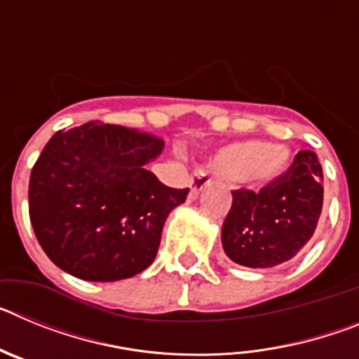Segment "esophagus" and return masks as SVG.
I'll list each match as a JSON object with an SVG mask.
<instances>
[{"instance_id":"obj_1","label":"esophagus","mask_w":359,"mask_h":359,"mask_svg":"<svg viewBox=\"0 0 359 359\" xmlns=\"http://www.w3.org/2000/svg\"><path fill=\"white\" fill-rule=\"evenodd\" d=\"M207 185H210V176L203 169L194 170L192 174V180H190V192H189V199H196L198 194L201 192L203 189Z\"/></svg>"}]
</instances>
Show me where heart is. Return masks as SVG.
<instances>
[{
	"mask_svg": "<svg viewBox=\"0 0 359 359\" xmlns=\"http://www.w3.org/2000/svg\"><path fill=\"white\" fill-rule=\"evenodd\" d=\"M287 161L290 151L286 147L252 140L223 149L215 156L214 169L219 176L226 177L230 182L250 180L257 183H268L286 170Z\"/></svg>",
	"mask_w": 359,
	"mask_h": 359,
	"instance_id": "obj_1",
	"label": "heart"
}]
</instances>
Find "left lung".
I'll use <instances>...</instances> for the list:
<instances>
[{
    "label": "left lung",
    "instance_id": "obj_1",
    "mask_svg": "<svg viewBox=\"0 0 359 359\" xmlns=\"http://www.w3.org/2000/svg\"><path fill=\"white\" fill-rule=\"evenodd\" d=\"M322 165L313 151H300L287 170L259 190H231L223 223V248L248 268H273L291 261L309 243L323 205Z\"/></svg>",
    "mask_w": 359,
    "mask_h": 359
}]
</instances>
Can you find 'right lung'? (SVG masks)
Segmentation results:
<instances>
[{
	"label": "right lung",
	"mask_w": 359,
	"mask_h": 359,
	"mask_svg": "<svg viewBox=\"0 0 359 359\" xmlns=\"http://www.w3.org/2000/svg\"><path fill=\"white\" fill-rule=\"evenodd\" d=\"M161 147L160 136L98 120L50 138L32 169L28 212L53 264L97 282L152 264L165 219L189 194L145 169Z\"/></svg>",
	"instance_id": "1"
}]
</instances>
